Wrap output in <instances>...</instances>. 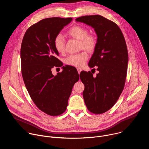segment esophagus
<instances>
[{"label":"esophagus","instance_id":"obj_1","mask_svg":"<svg viewBox=\"0 0 149 149\" xmlns=\"http://www.w3.org/2000/svg\"><path fill=\"white\" fill-rule=\"evenodd\" d=\"M77 71H78V74H79L81 72V71H82V69L80 68H77Z\"/></svg>","mask_w":149,"mask_h":149}]
</instances>
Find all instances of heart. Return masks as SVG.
<instances>
[{
	"mask_svg": "<svg viewBox=\"0 0 149 149\" xmlns=\"http://www.w3.org/2000/svg\"><path fill=\"white\" fill-rule=\"evenodd\" d=\"M70 36L79 40L80 49H86L88 52L93 51L97 44L96 37L91 34H88L87 29L80 25H75L70 28L68 32ZM54 45L56 50L60 54L65 52V39L62 35L59 34L54 40ZM88 54L86 51H83L77 54L68 56L65 62L67 65L76 67H82L88 59Z\"/></svg>",
	"mask_w": 149,
	"mask_h": 149,
	"instance_id": "heart-1",
	"label": "heart"
}]
</instances>
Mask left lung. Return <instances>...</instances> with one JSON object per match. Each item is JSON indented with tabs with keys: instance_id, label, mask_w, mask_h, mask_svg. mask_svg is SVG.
I'll return each mask as SVG.
<instances>
[{
	"instance_id": "obj_1",
	"label": "left lung",
	"mask_w": 149,
	"mask_h": 149,
	"mask_svg": "<svg viewBox=\"0 0 149 149\" xmlns=\"http://www.w3.org/2000/svg\"><path fill=\"white\" fill-rule=\"evenodd\" d=\"M75 20L92 26L97 35L88 65L97 66L98 73L93 77L90 71H83L79 77L85 86L82 95L88 110L102 114L113 107L124 87L129 60L125 40L118 25L101 15L83 16Z\"/></svg>"
}]
</instances>
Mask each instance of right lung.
Returning a JSON list of instances; mask_svg holds the SVG:
<instances>
[{"label": "right lung", "mask_w": 149, "mask_h": 149, "mask_svg": "<svg viewBox=\"0 0 149 149\" xmlns=\"http://www.w3.org/2000/svg\"><path fill=\"white\" fill-rule=\"evenodd\" d=\"M72 19H42L27 29L21 44V71L26 88L36 107L51 116L65 111L74 85L79 80L74 67H62V71L55 76L51 71L63 65L57 58L54 38Z\"/></svg>", "instance_id": "1"}]
</instances>
